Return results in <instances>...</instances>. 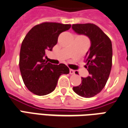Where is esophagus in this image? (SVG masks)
<instances>
[{"mask_svg":"<svg viewBox=\"0 0 128 128\" xmlns=\"http://www.w3.org/2000/svg\"><path fill=\"white\" fill-rule=\"evenodd\" d=\"M69 72H70V75H73V74H75V71H74V70H72V69H70Z\"/></svg>","mask_w":128,"mask_h":128,"instance_id":"34e87169","label":"esophagus"}]
</instances>
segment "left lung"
Wrapping results in <instances>:
<instances>
[{
    "label": "left lung",
    "mask_w": 128,
    "mask_h": 128,
    "mask_svg": "<svg viewBox=\"0 0 128 128\" xmlns=\"http://www.w3.org/2000/svg\"><path fill=\"white\" fill-rule=\"evenodd\" d=\"M72 29L76 34L87 36L90 41V47L84 61L89 75L82 78L80 85L72 89L80 96L92 97L102 91L109 78L112 59V42L94 24H72Z\"/></svg>",
    "instance_id": "left-lung-1"
}]
</instances>
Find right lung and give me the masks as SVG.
<instances>
[{
    "label": "right lung",
    "instance_id": "1",
    "mask_svg": "<svg viewBox=\"0 0 128 128\" xmlns=\"http://www.w3.org/2000/svg\"><path fill=\"white\" fill-rule=\"evenodd\" d=\"M70 24L44 22L34 26L22 42L19 66L24 85L34 94L42 96L53 92L60 76L68 74L64 64L55 65L45 60L46 50H52L60 34Z\"/></svg>",
    "mask_w": 128,
    "mask_h": 128
}]
</instances>
